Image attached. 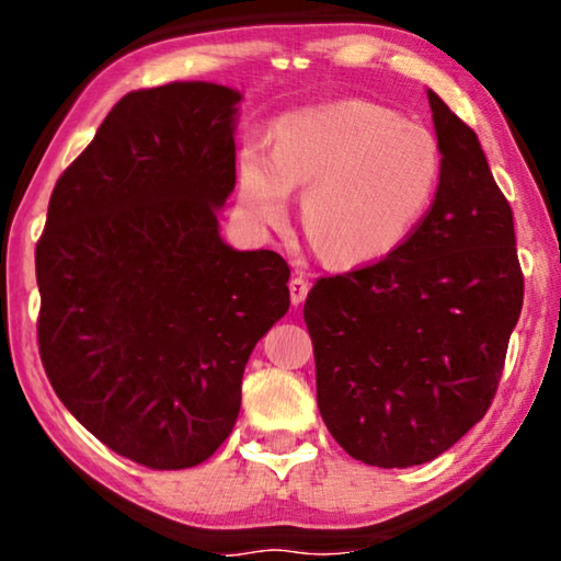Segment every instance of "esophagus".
I'll return each instance as SVG.
<instances>
[{
	"label": "esophagus",
	"instance_id": "34e87169",
	"mask_svg": "<svg viewBox=\"0 0 561 561\" xmlns=\"http://www.w3.org/2000/svg\"><path fill=\"white\" fill-rule=\"evenodd\" d=\"M288 288H290V301H294V306H298V304H304L306 294H309V280H306L301 273H296L294 278H290Z\"/></svg>",
	"mask_w": 561,
	"mask_h": 561
}]
</instances>
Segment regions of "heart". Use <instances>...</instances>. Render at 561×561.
Segmentation results:
<instances>
[{
  "instance_id": "b5f03b06",
  "label": "heart",
  "mask_w": 561,
  "mask_h": 561,
  "mask_svg": "<svg viewBox=\"0 0 561 561\" xmlns=\"http://www.w3.org/2000/svg\"><path fill=\"white\" fill-rule=\"evenodd\" d=\"M439 145L426 127L370 102L288 114L273 150L240 152V196L257 225H280L290 188H306L301 225L332 265H365L401 244L439 183Z\"/></svg>"
}]
</instances>
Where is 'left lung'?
<instances>
[{
    "instance_id": "obj_1",
    "label": "left lung",
    "mask_w": 561,
    "mask_h": 561,
    "mask_svg": "<svg viewBox=\"0 0 561 561\" xmlns=\"http://www.w3.org/2000/svg\"><path fill=\"white\" fill-rule=\"evenodd\" d=\"M428 104L434 204L393 252L319 278L304 304L321 419L373 467L424 465L485 416L524 306L508 198L478 135L434 91Z\"/></svg>"
}]
</instances>
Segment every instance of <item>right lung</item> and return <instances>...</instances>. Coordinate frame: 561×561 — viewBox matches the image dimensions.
Listing matches in <instances>:
<instances>
[{"mask_svg": "<svg viewBox=\"0 0 561 561\" xmlns=\"http://www.w3.org/2000/svg\"><path fill=\"white\" fill-rule=\"evenodd\" d=\"M240 94L206 81L129 91L60 173L35 248L37 347L60 403L150 470L209 459L242 373L288 311V263L221 242Z\"/></svg>", "mask_w": 561, "mask_h": 561, "instance_id": "right-lung-1", "label": "right lung"}]
</instances>
